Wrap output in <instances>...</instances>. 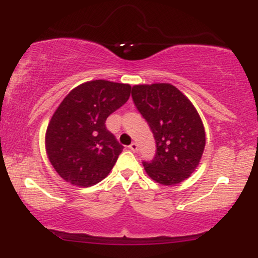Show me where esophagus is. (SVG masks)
Returning <instances> with one entry per match:
<instances>
[{"mask_svg":"<svg viewBox=\"0 0 258 258\" xmlns=\"http://www.w3.org/2000/svg\"><path fill=\"white\" fill-rule=\"evenodd\" d=\"M130 149H131L132 150V152H137V150H138V144L137 143H135V142H133V143H131V144H130Z\"/></svg>","mask_w":258,"mask_h":258,"instance_id":"34e87169","label":"esophagus"}]
</instances>
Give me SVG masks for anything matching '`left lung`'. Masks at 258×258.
<instances>
[{
	"label": "left lung",
	"instance_id": "8db88e82",
	"mask_svg": "<svg viewBox=\"0 0 258 258\" xmlns=\"http://www.w3.org/2000/svg\"><path fill=\"white\" fill-rule=\"evenodd\" d=\"M132 99L155 138V156L143 161L148 176L164 185L183 182L199 165L206 143L197 109L170 84L133 86Z\"/></svg>",
	"mask_w": 258,
	"mask_h": 258
}]
</instances>
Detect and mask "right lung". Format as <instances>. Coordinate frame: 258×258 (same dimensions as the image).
I'll use <instances>...</instances> for the list:
<instances>
[{
	"label": "right lung",
	"mask_w": 258,
	"mask_h": 258,
	"mask_svg": "<svg viewBox=\"0 0 258 258\" xmlns=\"http://www.w3.org/2000/svg\"><path fill=\"white\" fill-rule=\"evenodd\" d=\"M130 93V85L94 80L63 99L46 132L47 155L61 178L87 188L108 176L123 147L106 130L105 121Z\"/></svg>",
	"instance_id": "right-lung-1"
}]
</instances>
